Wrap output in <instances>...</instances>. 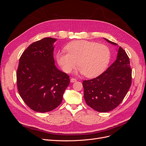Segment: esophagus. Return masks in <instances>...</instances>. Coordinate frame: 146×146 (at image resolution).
Here are the masks:
<instances>
[{"label":"esophagus","instance_id":"1","mask_svg":"<svg viewBox=\"0 0 146 146\" xmlns=\"http://www.w3.org/2000/svg\"><path fill=\"white\" fill-rule=\"evenodd\" d=\"M77 82V79L76 78H70V82L71 83H74Z\"/></svg>","mask_w":146,"mask_h":146}]
</instances>
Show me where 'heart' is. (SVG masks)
Listing matches in <instances>:
<instances>
[{"instance_id": "1", "label": "heart", "mask_w": 146, "mask_h": 146, "mask_svg": "<svg viewBox=\"0 0 146 146\" xmlns=\"http://www.w3.org/2000/svg\"><path fill=\"white\" fill-rule=\"evenodd\" d=\"M68 53L56 54V60L64 71L70 73L77 64L79 70L87 77H94L102 73L108 66L111 57L110 48L96 42L80 40L66 46Z\"/></svg>"}]
</instances>
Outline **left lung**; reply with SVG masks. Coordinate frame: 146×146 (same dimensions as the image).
I'll list each match as a JSON object with an SVG mask.
<instances>
[{
    "label": "left lung",
    "instance_id": "left-lung-1",
    "mask_svg": "<svg viewBox=\"0 0 146 146\" xmlns=\"http://www.w3.org/2000/svg\"><path fill=\"white\" fill-rule=\"evenodd\" d=\"M113 45L117 44L104 38ZM131 84L129 58L121 47L116 61L98 77L84 80V99L96 111L108 112L116 108L127 94Z\"/></svg>",
    "mask_w": 146,
    "mask_h": 146
}]
</instances>
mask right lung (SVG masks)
<instances>
[{"label": "right lung", "mask_w": 146, "mask_h": 146, "mask_svg": "<svg viewBox=\"0 0 146 146\" xmlns=\"http://www.w3.org/2000/svg\"><path fill=\"white\" fill-rule=\"evenodd\" d=\"M56 41L44 38L31 44L19 58L17 90L26 105L35 111L46 113L58 107L69 85V76L55 65Z\"/></svg>", "instance_id": "1"}]
</instances>
